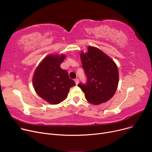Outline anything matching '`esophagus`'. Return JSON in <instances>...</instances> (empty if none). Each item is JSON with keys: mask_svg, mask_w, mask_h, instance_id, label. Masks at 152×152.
Instances as JSON below:
<instances>
[{"mask_svg": "<svg viewBox=\"0 0 152 152\" xmlns=\"http://www.w3.org/2000/svg\"><path fill=\"white\" fill-rule=\"evenodd\" d=\"M75 83H76V84L77 85V84L79 83V79H75Z\"/></svg>", "mask_w": 152, "mask_h": 152, "instance_id": "1", "label": "esophagus"}]
</instances>
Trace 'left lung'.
Returning <instances> with one entry per match:
<instances>
[{
  "mask_svg": "<svg viewBox=\"0 0 152 152\" xmlns=\"http://www.w3.org/2000/svg\"><path fill=\"white\" fill-rule=\"evenodd\" d=\"M83 68L87 77L78 87L89 103L99 105L112 97L116 91L119 73L116 63L98 48L89 46L87 53H81Z\"/></svg>",
  "mask_w": 152,
  "mask_h": 152,
  "instance_id": "obj_1",
  "label": "left lung"
}]
</instances>
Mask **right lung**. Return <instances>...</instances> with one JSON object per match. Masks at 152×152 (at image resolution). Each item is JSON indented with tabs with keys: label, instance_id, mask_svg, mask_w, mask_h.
<instances>
[{
	"label": "right lung",
	"instance_id": "1",
	"mask_svg": "<svg viewBox=\"0 0 152 152\" xmlns=\"http://www.w3.org/2000/svg\"><path fill=\"white\" fill-rule=\"evenodd\" d=\"M65 55H48L36 69L33 79L35 91L50 104L65 100L71 87L76 85L68 72L60 67Z\"/></svg>",
	"mask_w": 152,
	"mask_h": 152
}]
</instances>
